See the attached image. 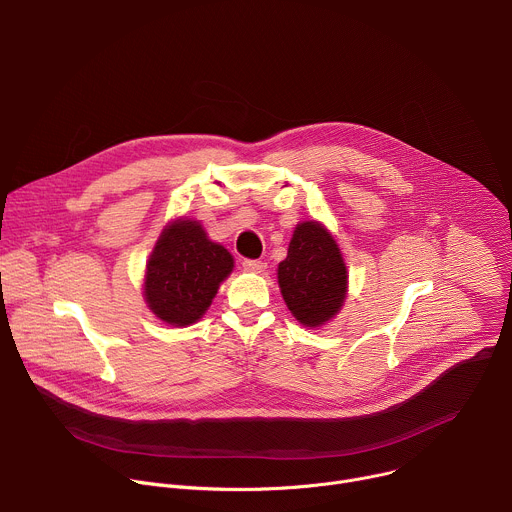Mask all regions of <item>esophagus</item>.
<instances>
[{"label":"esophagus","instance_id":"obj_1","mask_svg":"<svg viewBox=\"0 0 512 512\" xmlns=\"http://www.w3.org/2000/svg\"><path fill=\"white\" fill-rule=\"evenodd\" d=\"M243 269L253 271V273H261L267 269V263L259 261V259H243Z\"/></svg>","mask_w":512,"mask_h":512}]
</instances>
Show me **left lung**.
<instances>
[{
	"label": "left lung",
	"mask_w": 512,
	"mask_h": 512,
	"mask_svg": "<svg viewBox=\"0 0 512 512\" xmlns=\"http://www.w3.org/2000/svg\"><path fill=\"white\" fill-rule=\"evenodd\" d=\"M281 296L304 326L334 318L346 298V265L332 235L320 223H302L279 263Z\"/></svg>",
	"instance_id": "left-lung-1"
}]
</instances>
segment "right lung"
Masks as SVG:
<instances>
[{
  "label": "right lung",
  "instance_id": "add662e5",
  "mask_svg": "<svg viewBox=\"0 0 512 512\" xmlns=\"http://www.w3.org/2000/svg\"><path fill=\"white\" fill-rule=\"evenodd\" d=\"M231 253L208 241L196 221H174L158 239L145 275V302L172 326L194 324L233 271Z\"/></svg>",
  "mask_w": 512,
  "mask_h": 512
}]
</instances>
